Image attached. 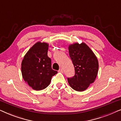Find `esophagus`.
<instances>
[{"label":"esophagus","instance_id":"1","mask_svg":"<svg viewBox=\"0 0 121 121\" xmlns=\"http://www.w3.org/2000/svg\"><path fill=\"white\" fill-rule=\"evenodd\" d=\"M58 72L59 73H63V70L62 69H59L58 70Z\"/></svg>","mask_w":121,"mask_h":121}]
</instances>
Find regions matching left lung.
I'll use <instances>...</instances> for the list:
<instances>
[{"label": "left lung", "instance_id": "left-lung-1", "mask_svg": "<svg viewBox=\"0 0 121 121\" xmlns=\"http://www.w3.org/2000/svg\"><path fill=\"white\" fill-rule=\"evenodd\" d=\"M69 52L74 67L75 75L68 78V82L74 90L82 91L95 81L98 72V60L93 52L84 43L69 46Z\"/></svg>", "mask_w": 121, "mask_h": 121}]
</instances>
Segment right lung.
Here are the masks:
<instances>
[{"instance_id":"1","label":"right lung","mask_w":121,"mask_h":121,"mask_svg":"<svg viewBox=\"0 0 121 121\" xmlns=\"http://www.w3.org/2000/svg\"><path fill=\"white\" fill-rule=\"evenodd\" d=\"M48 49V44L46 43H36L26 54L21 63L23 78L35 90L46 88L52 77L57 73V71L52 69Z\"/></svg>"}]
</instances>
